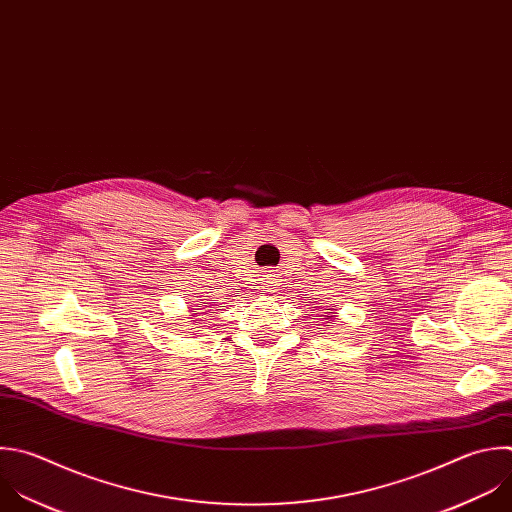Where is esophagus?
I'll return each instance as SVG.
<instances>
[{
	"label": "esophagus",
	"instance_id": "1",
	"mask_svg": "<svg viewBox=\"0 0 512 512\" xmlns=\"http://www.w3.org/2000/svg\"><path fill=\"white\" fill-rule=\"evenodd\" d=\"M273 285H275L273 277H267V279L263 281V291H273Z\"/></svg>",
	"mask_w": 512,
	"mask_h": 512
}]
</instances>
